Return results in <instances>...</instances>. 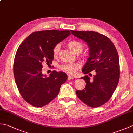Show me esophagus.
<instances>
[{
    "label": "esophagus",
    "mask_w": 133,
    "mask_h": 133,
    "mask_svg": "<svg viewBox=\"0 0 133 133\" xmlns=\"http://www.w3.org/2000/svg\"><path fill=\"white\" fill-rule=\"evenodd\" d=\"M73 79H74V77H73V76H71L70 75H68V76H67V79L68 80H71Z\"/></svg>",
    "instance_id": "1"
}]
</instances>
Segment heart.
Returning a JSON list of instances; mask_svg holds the SVG:
<instances>
[{
    "label": "heart",
    "mask_w": 133,
    "mask_h": 133,
    "mask_svg": "<svg viewBox=\"0 0 133 133\" xmlns=\"http://www.w3.org/2000/svg\"><path fill=\"white\" fill-rule=\"evenodd\" d=\"M67 46L69 49L72 51L74 53H80L83 49V46L81 42L76 40L70 41L67 43ZM59 50H60V45L56 44L53 48L52 54L54 56H56L58 55ZM79 67V65L78 63H67L62 64L60 66V69L64 72L68 73L69 74H73Z\"/></svg>",
    "instance_id": "obj_1"
}]
</instances>
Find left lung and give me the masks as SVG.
<instances>
[{
  "label": "left lung",
  "instance_id": "obj_1",
  "mask_svg": "<svg viewBox=\"0 0 133 133\" xmlns=\"http://www.w3.org/2000/svg\"><path fill=\"white\" fill-rule=\"evenodd\" d=\"M72 35L86 42L89 57L84 65V74L94 71L93 80L88 75L81 78L86 81L85 88L77 90L78 97L87 105L97 107L108 101L118 85L119 79V59L114 44L105 35L94 31H75Z\"/></svg>",
  "mask_w": 133,
  "mask_h": 133
}]
</instances>
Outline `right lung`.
Wrapping results in <instances>:
<instances>
[{"mask_svg":"<svg viewBox=\"0 0 133 133\" xmlns=\"http://www.w3.org/2000/svg\"><path fill=\"white\" fill-rule=\"evenodd\" d=\"M71 33L54 30L34 32L20 45L14 59V74L20 94L34 107L49 103L59 94L67 79L63 72L53 71L49 77L43 74L42 63H52L53 48Z\"/></svg>","mask_w":133,"mask_h":133,"instance_id":"1","label":"right lung"}]
</instances>
